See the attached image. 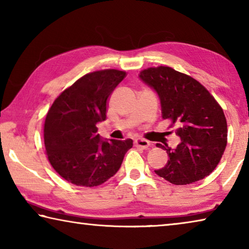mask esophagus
Wrapping results in <instances>:
<instances>
[{
    "label": "esophagus",
    "mask_w": 249,
    "mask_h": 249,
    "mask_svg": "<svg viewBox=\"0 0 249 249\" xmlns=\"http://www.w3.org/2000/svg\"><path fill=\"white\" fill-rule=\"evenodd\" d=\"M134 145L136 147H140V148L146 149V148H148V147H149L150 142L147 140H144V138H136V140L134 141Z\"/></svg>",
    "instance_id": "1"
}]
</instances>
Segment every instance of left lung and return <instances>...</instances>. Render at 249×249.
<instances>
[{"instance_id": "8db88e82", "label": "left lung", "mask_w": 249, "mask_h": 249, "mask_svg": "<svg viewBox=\"0 0 249 249\" xmlns=\"http://www.w3.org/2000/svg\"><path fill=\"white\" fill-rule=\"evenodd\" d=\"M138 77L158 94L162 119L177 126L176 135L181 140L175 149L156 145L169 156L156 175L177 185L205 178L218 165L227 142L220 104L196 79L170 67L145 69Z\"/></svg>"}]
</instances>
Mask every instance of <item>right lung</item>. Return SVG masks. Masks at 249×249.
I'll return each instance as SVG.
<instances>
[{
    "label": "right lung",
    "instance_id": "obj_1",
    "mask_svg": "<svg viewBox=\"0 0 249 249\" xmlns=\"http://www.w3.org/2000/svg\"><path fill=\"white\" fill-rule=\"evenodd\" d=\"M125 75L115 69L83 75L48 111L44 127L48 160L68 182L90 188L104 183L132 148V140H101L96 127L107 119V101Z\"/></svg>",
    "mask_w": 249,
    "mask_h": 249
}]
</instances>
